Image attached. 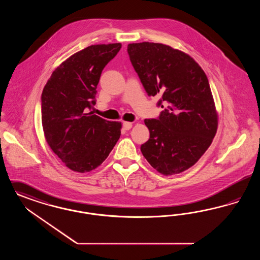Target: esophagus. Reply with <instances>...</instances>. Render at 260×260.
<instances>
[{"mask_svg": "<svg viewBox=\"0 0 260 260\" xmlns=\"http://www.w3.org/2000/svg\"><path fill=\"white\" fill-rule=\"evenodd\" d=\"M123 127L125 128V131H128V129H131L133 127V123H131V122H124L123 123Z\"/></svg>", "mask_w": 260, "mask_h": 260, "instance_id": "1", "label": "esophagus"}]
</instances>
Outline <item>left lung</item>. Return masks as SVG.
<instances>
[{"instance_id":"1","label":"left lung","mask_w":260,"mask_h":260,"mask_svg":"<svg viewBox=\"0 0 260 260\" xmlns=\"http://www.w3.org/2000/svg\"><path fill=\"white\" fill-rule=\"evenodd\" d=\"M127 53L148 95L167 104L157 119L144 120L150 138L141 152L159 173L179 174L198 162L218 129L207 76L188 54L162 43H129Z\"/></svg>"}]
</instances>
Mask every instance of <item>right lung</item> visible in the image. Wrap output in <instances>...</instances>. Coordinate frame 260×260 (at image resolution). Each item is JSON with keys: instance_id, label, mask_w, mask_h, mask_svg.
I'll use <instances>...</instances> for the list:
<instances>
[{"instance_id": "1", "label": "right lung", "mask_w": 260, "mask_h": 260, "mask_svg": "<svg viewBox=\"0 0 260 260\" xmlns=\"http://www.w3.org/2000/svg\"><path fill=\"white\" fill-rule=\"evenodd\" d=\"M121 43L94 44L62 62L44 86L42 123L47 144L71 170L85 173L100 167L121 135V122L93 112L96 87L104 67Z\"/></svg>"}]
</instances>
